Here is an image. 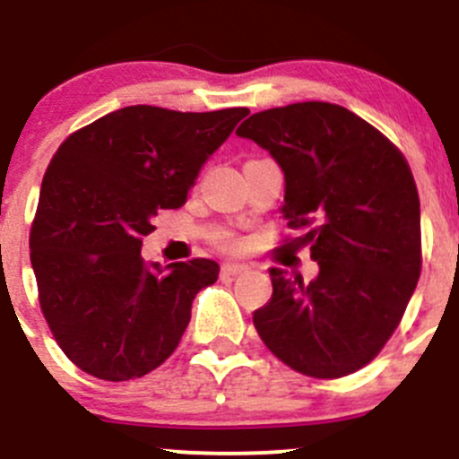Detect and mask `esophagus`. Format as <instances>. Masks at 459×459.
Here are the masks:
<instances>
[{
  "instance_id": "34e87169",
  "label": "esophagus",
  "mask_w": 459,
  "mask_h": 459,
  "mask_svg": "<svg viewBox=\"0 0 459 459\" xmlns=\"http://www.w3.org/2000/svg\"><path fill=\"white\" fill-rule=\"evenodd\" d=\"M248 266H244V264H233V262H226L224 266H221V275H242V273H247Z\"/></svg>"
}]
</instances>
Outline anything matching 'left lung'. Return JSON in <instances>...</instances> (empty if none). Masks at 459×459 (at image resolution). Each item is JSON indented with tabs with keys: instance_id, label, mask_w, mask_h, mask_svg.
<instances>
[{
	"instance_id": "8db88e82",
	"label": "left lung",
	"mask_w": 459,
	"mask_h": 459,
	"mask_svg": "<svg viewBox=\"0 0 459 459\" xmlns=\"http://www.w3.org/2000/svg\"><path fill=\"white\" fill-rule=\"evenodd\" d=\"M284 173L281 212L307 233L313 281L271 268L273 298L253 313L273 355L311 377L367 367L400 324L422 268L420 197L404 155L328 101L268 108L238 128Z\"/></svg>"
}]
</instances>
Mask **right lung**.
I'll return each instance as SVG.
<instances>
[{"mask_svg": "<svg viewBox=\"0 0 459 459\" xmlns=\"http://www.w3.org/2000/svg\"><path fill=\"white\" fill-rule=\"evenodd\" d=\"M247 115L126 106L57 148L32 220L30 264L41 313L82 371L126 382L178 349L193 299L220 266L204 257L148 264L142 239L157 212L186 202L204 161Z\"/></svg>", "mask_w": 459, "mask_h": 459, "instance_id": "obj_1", "label": "right lung"}]
</instances>
